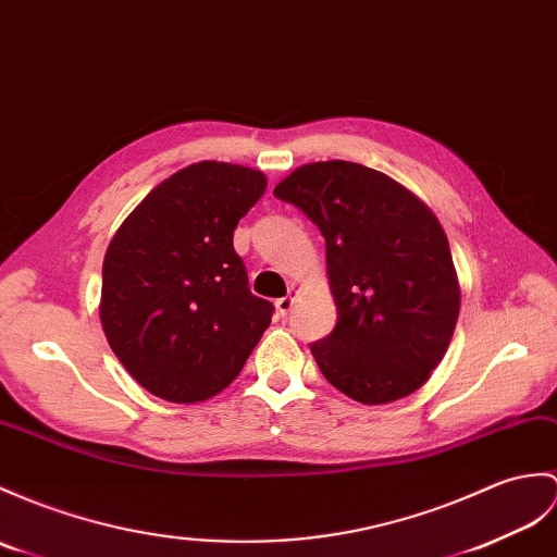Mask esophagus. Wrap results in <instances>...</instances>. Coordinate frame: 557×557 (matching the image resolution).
<instances>
[{
	"instance_id": "obj_1",
	"label": "esophagus",
	"mask_w": 557,
	"mask_h": 557,
	"mask_svg": "<svg viewBox=\"0 0 557 557\" xmlns=\"http://www.w3.org/2000/svg\"><path fill=\"white\" fill-rule=\"evenodd\" d=\"M294 296H296V292H294V287L289 289V294L287 296H282V299H277L275 301V308H277V315H287L289 313V310L294 308Z\"/></svg>"
}]
</instances>
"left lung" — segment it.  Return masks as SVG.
Listing matches in <instances>:
<instances>
[{"mask_svg":"<svg viewBox=\"0 0 557 557\" xmlns=\"http://www.w3.org/2000/svg\"><path fill=\"white\" fill-rule=\"evenodd\" d=\"M325 237L337 327L310 346L320 372L366 406L406 398L442 363L460 313L446 232L396 180L351 161L299 165L275 187Z\"/></svg>","mask_w":557,"mask_h":557,"instance_id":"obj_1","label":"left lung"}]
</instances>
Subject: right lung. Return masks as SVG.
<instances>
[{
  "instance_id": "obj_1",
  "label": "right lung",
  "mask_w": 557,
  "mask_h": 557,
  "mask_svg": "<svg viewBox=\"0 0 557 557\" xmlns=\"http://www.w3.org/2000/svg\"><path fill=\"white\" fill-rule=\"evenodd\" d=\"M268 180L199 161L153 187L103 256L99 318L111 351L147 392L197 404L242 372L273 318L232 247Z\"/></svg>"
}]
</instances>
